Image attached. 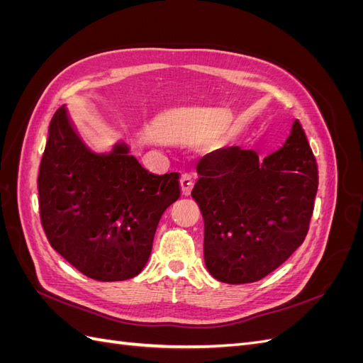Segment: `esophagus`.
I'll use <instances>...</instances> for the list:
<instances>
[{"label": "esophagus", "mask_w": 363, "mask_h": 363, "mask_svg": "<svg viewBox=\"0 0 363 363\" xmlns=\"http://www.w3.org/2000/svg\"><path fill=\"white\" fill-rule=\"evenodd\" d=\"M194 183H195V180H194L192 175H189V174H183V175H182V179H180V188H182V194H183L184 196H188V195L191 194V191H192V188H194Z\"/></svg>", "instance_id": "34e87169"}]
</instances>
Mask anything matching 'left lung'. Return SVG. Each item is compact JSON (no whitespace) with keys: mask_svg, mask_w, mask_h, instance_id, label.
Returning a JSON list of instances; mask_svg holds the SVG:
<instances>
[{"mask_svg":"<svg viewBox=\"0 0 363 363\" xmlns=\"http://www.w3.org/2000/svg\"><path fill=\"white\" fill-rule=\"evenodd\" d=\"M192 199L204 219V263L223 283H252L277 269L309 230L318 167L294 121L280 150L223 148L201 159Z\"/></svg>","mask_w":363,"mask_h":363,"instance_id":"left-lung-1","label":"left lung"}]
</instances>
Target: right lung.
Segmentation results:
<instances>
[{"label": "right lung", "instance_id": "obj_1", "mask_svg": "<svg viewBox=\"0 0 363 363\" xmlns=\"http://www.w3.org/2000/svg\"><path fill=\"white\" fill-rule=\"evenodd\" d=\"M38 188L51 247L98 281L128 280L144 269L160 218L180 196L177 172H148L124 142L108 152L86 147L65 106L50 123Z\"/></svg>", "mask_w": 363, "mask_h": 363}]
</instances>
